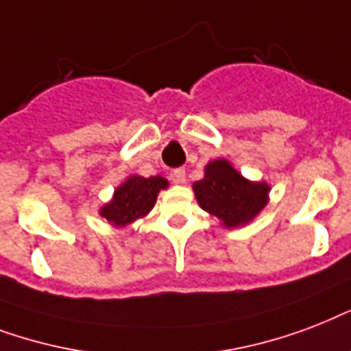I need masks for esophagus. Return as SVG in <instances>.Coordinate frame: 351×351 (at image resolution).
I'll return each instance as SVG.
<instances>
[{"label": "esophagus", "mask_w": 351, "mask_h": 351, "mask_svg": "<svg viewBox=\"0 0 351 351\" xmlns=\"http://www.w3.org/2000/svg\"><path fill=\"white\" fill-rule=\"evenodd\" d=\"M172 179L176 183H186V172H184V168H176L172 173Z\"/></svg>", "instance_id": "1"}]
</instances>
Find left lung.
Segmentation results:
<instances>
[{"label":"left lung","instance_id":"obj_1","mask_svg":"<svg viewBox=\"0 0 351 351\" xmlns=\"http://www.w3.org/2000/svg\"><path fill=\"white\" fill-rule=\"evenodd\" d=\"M267 183L249 181L227 159H216L205 167V178L194 183L195 199L225 227L247 225L262 213L269 201Z\"/></svg>","mask_w":351,"mask_h":351}]
</instances>
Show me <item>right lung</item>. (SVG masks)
<instances>
[{
    "label": "right lung",
    "instance_id": "right-lung-1",
    "mask_svg": "<svg viewBox=\"0 0 351 351\" xmlns=\"http://www.w3.org/2000/svg\"><path fill=\"white\" fill-rule=\"evenodd\" d=\"M168 181L161 176L141 178L130 176L113 192L110 203L100 208V216L115 227H126L135 219L145 218L157 201V194L167 189Z\"/></svg>",
    "mask_w": 351,
    "mask_h": 351
}]
</instances>
